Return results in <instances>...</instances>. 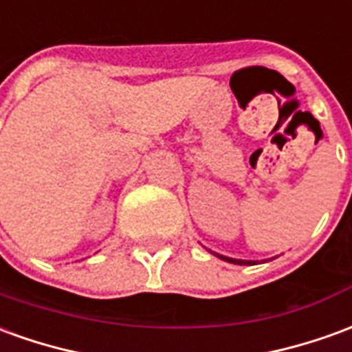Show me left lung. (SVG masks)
Wrapping results in <instances>:
<instances>
[{
    "label": "left lung",
    "mask_w": 352,
    "mask_h": 352,
    "mask_svg": "<svg viewBox=\"0 0 352 352\" xmlns=\"http://www.w3.org/2000/svg\"><path fill=\"white\" fill-rule=\"evenodd\" d=\"M214 256H218L220 260L223 261H229V263H236V265H256L258 261H252V260H235V258H228V256H221L218 252H212Z\"/></svg>",
    "instance_id": "left-lung-1"
}]
</instances>
